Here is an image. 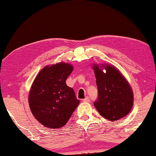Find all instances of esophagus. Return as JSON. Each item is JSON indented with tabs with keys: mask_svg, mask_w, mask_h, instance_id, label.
Wrapping results in <instances>:
<instances>
[{
	"mask_svg": "<svg viewBox=\"0 0 156 156\" xmlns=\"http://www.w3.org/2000/svg\"><path fill=\"white\" fill-rule=\"evenodd\" d=\"M83 101H84V102H89L90 101V99H89V97H86L85 98V99H83Z\"/></svg>",
	"mask_w": 156,
	"mask_h": 156,
	"instance_id": "obj_1",
	"label": "esophagus"
}]
</instances>
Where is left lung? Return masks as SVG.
<instances>
[{"instance_id": "left-lung-1", "label": "left lung", "mask_w": 156, "mask_h": 156, "mask_svg": "<svg viewBox=\"0 0 156 156\" xmlns=\"http://www.w3.org/2000/svg\"><path fill=\"white\" fill-rule=\"evenodd\" d=\"M106 72L94 66L98 97L94 105L101 116L109 121L124 117L131 110L133 92L129 83L116 68L105 66Z\"/></svg>"}]
</instances>
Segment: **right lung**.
<instances>
[{"label":"right lung","mask_w":156,"mask_h":156,"mask_svg":"<svg viewBox=\"0 0 156 156\" xmlns=\"http://www.w3.org/2000/svg\"><path fill=\"white\" fill-rule=\"evenodd\" d=\"M71 65L58 63L42 69L36 76L29 94V105L35 119L45 127L65 126L80 104L66 80Z\"/></svg>","instance_id":"add662e5"}]
</instances>
